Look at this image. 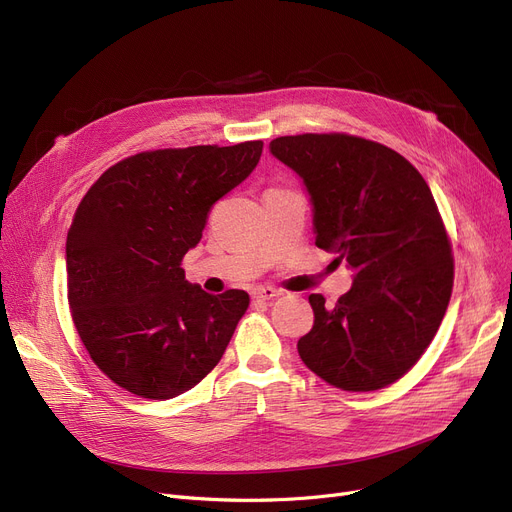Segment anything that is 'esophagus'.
Returning a JSON list of instances; mask_svg holds the SVG:
<instances>
[{
    "instance_id": "1",
    "label": "esophagus",
    "mask_w": 512,
    "mask_h": 512,
    "mask_svg": "<svg viewBox=\"0 0 512 512\" xmlns=\"http://www.w3.org/2000/svg\"><path fill=\"white\" fill-rule=\"evenodd\" d=\"M280 294V290H276V288H272V286H257V288H253V299H257V301H272V299H276Z\"/></svg>"
}]
</instances>
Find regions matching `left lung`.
<instances>
[{"instance_id": "1", "label": "left lung", "mask_w": 512, "mask_h": 512, "mask_svg": "<svg viewBox=\"0 0 512 512\" xmlns=\"http://www.w3.org/2000/svg\"><path fill=\"white\" fill-rule=\"evenodd\" d=\"M270 153L307 188L315 245L355 272L334 307L309 297L303 363L348 392L396 382L434 340L452 292V249L432 191L400 153L351 134L280 137Z\"/></svg>"}]
</instances>
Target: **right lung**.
<instances>
[{
  "label": "right lung",
  "instance_id": "obj_1",
  "mask_svg": "<svg viewBox=\"0 0 512 512\" xmlns=\"http://www.w3.org/2000/svg\"><path fill=\"white\" fill-rule=\"evenodd\" d=\"M261 141L145 151L105 170L66 238L68 303L93 363L120 388L168 400L220 363L249 307L184 278L213 203L245 180Z\"/></svg>",
  "mask_w": 512,
  "mask_h": 512
}]
</instances>
